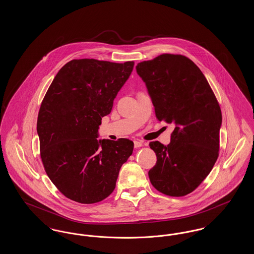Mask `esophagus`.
<instances>
[{
	"label": "esophagus",
	"mask_w": 254,
	"mask_h": 254,
	"mask_svg": "<svg viewBox=\"0 0 254 254\" xmlns=\"http://www.w3.org/2000/svg\"><path fill=\"white\" fill-rule=\"evenodd\" d=\"M134 146L135 147H141V146H143V142L141 140H135L134 141Z\"/></svg>",
	"instance_id": "1"
}]
</instances>
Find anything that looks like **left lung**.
<instances>
[{"label":"left lung","mask_w":254,"mask_h":254,"mask_svg":"<svg viewBox=\"0 0 254 254\" xmlns=\"http://www.w3.org/2000/svg\"><path fill=\"white\" fill-rule=\"evenodd\" d=\"M158 121L174 125L169 145L149 146L156 165L148 171L162 193L181 197L195 190L213 168L220 148L222 113L205 75L190 58L164 53L136 65Z\"/></svg>","instance_id":"left-lung-1"}]
</instances>
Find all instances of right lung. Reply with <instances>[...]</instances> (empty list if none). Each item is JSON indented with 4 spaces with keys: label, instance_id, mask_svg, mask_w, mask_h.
Masks as SVG:
<instances>
[{
    "label": "right lung",
    "instance_id": "obj_1",
    "mask_svg": "<svg viewBox=\"0 0 254 254\" xmlns=\"http://www.w3.org/2000/svg\"><path fill=\"white\" fill-rule=\"evenodd\" d=\"M133 66V61H69L42 101L37 120L41 159L49 179L70 200L94 204L106 199L132 154V141H98L97 136Z\"/></svg>",
    "mask_w": 254,
    "mask_h": 254
}]
</instances>
